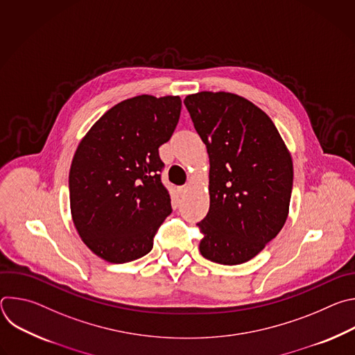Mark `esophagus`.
<instances>
[{
  "instance_id": "1",
  "label": "esophagus",
  "mask_w": 355,
  "mask_h": 355,
  "mask_svg": "<svg viewBox=\"0 0 355 355\" xmlns=\"http://www.w3.org/2000/svg\"><path fill=\"white\" fill-rule=\"evenodd\" d=\"M188 189H189V185H181L178 188V192H180V195H185L188 192Z\"/></svg>"
}]
</instances>
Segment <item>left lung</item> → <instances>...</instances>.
<instances>
[{
    "label": "left lung",
    "instance_id": "left-lung-1",
    "mask_svg": "<svg viewBox=\"0 0 355 355\" xmlns=\"http://www.w3.org/2000/svg\"><path fill=\"white\" fill-rule=\"evenodd\" d=\"M209 155V212L198 226L205 259L236 266L256 257L288 218L289 151L275 125L250 101L202 91L184 99Z\"/></svg>",
    "mask_w": 355,
    "mask_h": 355
}]
</instances>
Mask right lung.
<instances>
[{
	"label": "right lung",
	"instance_id": "obj_1",
	"mask_svg": "<svg viewBox=\"0 0 355 355\" xmlns=\"http://www.w3.org/2000/svg\"><path fill=\"white\" fill-rule=\"evenodd\" d=\"M180 114V96H133L105 112L80 141L69 175L71 216L98 257L123 264L153 248L173 212L159 147L173 136Z\"/></svg>",
	"mask_w": 355,
	"mask_h": 355
}]
</instances>
